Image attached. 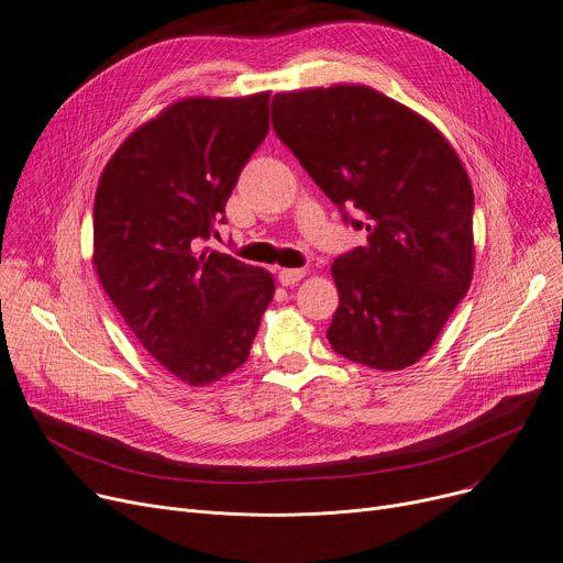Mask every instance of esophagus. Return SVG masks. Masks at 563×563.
Returning a JSON list of instances; mask_svg holds the SVG:
<instances>
[{
  "instance_id": "34e87169",
  "label": "esophagus",
  "mask_w": 563,
  "mask_h": 563,
  "mask_svg": "<svg viewBox=\"0 0 563 563\" xmlns=\"http://www.w3.org/2000/svg\"><path fill=\"white\" fill-rule=\"evenodd\" d=\"M301 278H306V269H280V274H278V280L285 287L297 285Z\"/></svg>"
}]
</instances>
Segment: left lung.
Returning a JSON list of instances; mask_svg holds the SVG:
<instances>
[{"mask_svg":"<svg viewBox=\"0 0 563 563\" xmlns=\"http://www.w3.org/2000/svg\"><path fill=\"white\" fill-rule=\"evenodd\" d=\"M272 123L367 244L331 274L340 306L327 331L340 356L404 369L431 349L475 269L470 177L427 118L365 84L276 93Z\"/></svg>","mask_w":563,"mask_h":563,"instance_id":"left-lung-1","label":"left lung"}]
</instances>
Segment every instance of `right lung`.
Segmentation results:
<instances>
[{"label": "right lung", "mask_w": 563, "mask_h": 563, "mask_svg": "<svg viewBox=\"0 0 563 563\" xmlns=\"http://www.w3.org/2000/svg\"><path fill=\"white\" fill-rule=\"evenodd\" d=\"M269 132V91L185 98L107 162L93 205V264L111 303L166 372L207 386L242 367L274 276L202 242Z\"/></svg>", "instance_id": "add662e5"}]
</instances>
